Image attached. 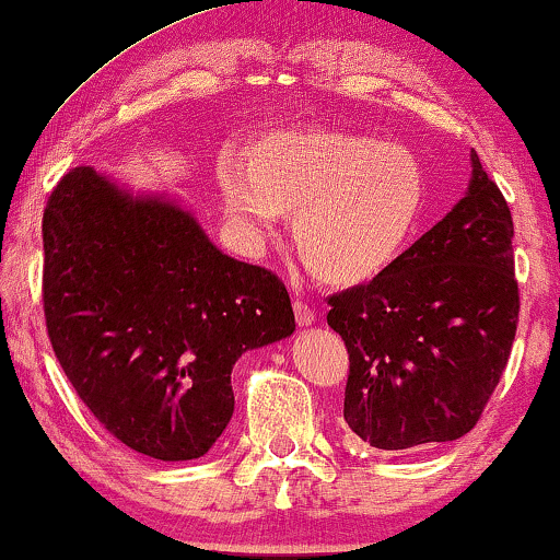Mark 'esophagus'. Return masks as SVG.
<instances>
[{"mask_svg": "<svg viewBox=\"0 0 560 560\" xmlns=\"http://www.w3.org/2000/svg\"><path fill=\"white\" fill-rule=\"evenodd\" d=\"M293 311H295L298 326H311L313 324V308L305 301H301V298H295V301H293Z\"/></svg>", "mask_w": 560, "mask_h": 560, "instance_id": "34e87169", "label": "esophagus"}]
</instances>
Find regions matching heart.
Masks as SVG:
<instances>
[{
	"label": "heart",
	"mask_w": 560,
	"mask_h": 560,
	"mask_svg": "<svg viewBox=\"0 0 560 560\" xmlns=\"http://www.w3.org/2000/svg\"><path fill=\"white\" fill-rule=\"evenodd\" d=\"M229 224L259 252L293 217V247L320 282L359 285L397 262L425 209L423 163L405 144L343 129L259 135L217 173Z\"/></svg>",
	"instance_id": "b5f03b06"
}]
</instances>
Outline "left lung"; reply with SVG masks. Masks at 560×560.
I'll return each instance as SVG.
<instances>
[{
  "label": "left lung",
  "instance_id": "8db88e82",
  "mask_svg": "<svg viewBox=\"0 0 560 560\" xmlns=\"http://www.w3.org/2000/svg\"><path fill=\"white\" fill-rule=\"evenodd\" d=\"M466 196L393 267L328 298L349 351L343 420L372 448L456 441L477 425L517 331L510 206L471 150Z\"/></svg>",
  "mask_w": 560,
  "mask_h": 560
}]
</instances>
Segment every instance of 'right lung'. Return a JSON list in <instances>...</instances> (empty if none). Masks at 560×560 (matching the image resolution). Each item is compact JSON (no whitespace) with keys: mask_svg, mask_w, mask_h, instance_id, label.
I'll return each mask as SVG.
<instances>
[{"mask_svg":"<svg viewBox=\"0 0 560 560\" xmlns=\"http://www.w3.org/2000/svg\"><path fill=\"white\" fill-rule=\"evenodd\" d=\"M43 249L45 326L66 377L114 439L160 462L203 456L234 412L236 359L295 331L278 275L94 167L52 188Z\"/></svg>","mask_w":560,"mask_h":560,"instance_id":"1","label":"right lung"}]
</instances>
